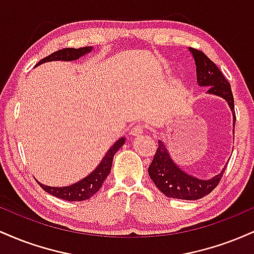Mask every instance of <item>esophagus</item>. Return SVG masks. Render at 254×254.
Listing matches in <instances>:
<instances>
[{
    "mask_svg": "<svg viewBox=\"0 0 254 254\" xmlns=\"http://www.w3.org/2000/svg\"><path fill=\"white\" fill-rule=\"evenodd\" d=\"M143 132H144V127H142V125H135V127L131 129L130 135L136 137V136H141Z\"/></svg>",
    "mask_w": 254,
    "mask_h": 254,
    "instance_id": "34e87169",
    "label": "esophagus"
}]
</instances>
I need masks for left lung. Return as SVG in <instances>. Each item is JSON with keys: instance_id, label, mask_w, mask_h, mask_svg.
<instances>
[{"instance_id": "1", "label": "left lung", "mask_w": 254, "mask_h": 254, "mask_svg": "<svg viewBox=\"0 0 254 254\" xmlns=\"http://www.w3.org/2000/svg\"><path fill=\"white\" fill-rule=\"evenodd\" d=\"M190 52L196 63L198 84L202 87H209V94L223 98L228 103L233 112V123L235 124L234 98H233L229 82L217 68L216 64L202 51L190 48ZM224 170L226 167L217 176L209 180H202L192 177L174 164L167 148L165 147L162 141H159V147H157L153 161L148 167V173L156 188L167 197L194 200L206 196L216 188L223 176Z\"/></svg>"}]
</instances>
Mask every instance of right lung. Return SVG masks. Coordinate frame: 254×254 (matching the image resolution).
Listing matches in <instances>:
<instances>
[{
	"mask_svg": "<svg viewBox=\"0 0 254 254\" xmlns=\"http://www.w3.org/2000/svg\"><path fill=\"white\" fill-rule=\"evenodd\" d=\"M92 51V46H84V48L74 49V48H66L58 50L54 54L49 55L48 57L43 58L37 65L39 64L50 62V61H75L82 57L83 55L88 54ZM125 138H119L112 147L110 148L106 155L101 160V162L95 168L89 176L83 178L82 180L77 182L76 184H72L70 186H65V188H52V186H46L43 184L38 183L43 190H45L48 193L52 194V196L61 198L64 200H70V202H81V200L89 199L90 197L94 196L99 191V189L103 186L104 180L106 179L107 176L110 174L111 167H112L113 156L117 153L119 148L124 144Z\"/></svg>",
	"mask_w": 254,
	"mask_h": 254,
	"instance_id": "1",
	"label": "right lung"
}]
</instances>
